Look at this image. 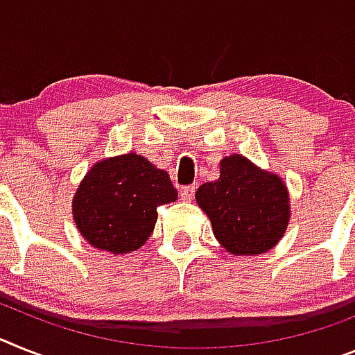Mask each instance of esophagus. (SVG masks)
I'll return each mask as SVG.
<instances>
[{
  "label": "esophagus",
  "instance_id": "esophagus-1",
  "mask_svg": "<svg viewBox=\"0 0 355 355\" xmlns=\"http://www.w3.org/2000/svg\"><path fill=\"white\" fill-rule=\"evenodd\" d=\"M195 186H184L180 187V196H182V200H191L193 196H195Z\"/></svg>",
  "mask_w": 355,
  "mask_h": 355
}]
</instances>
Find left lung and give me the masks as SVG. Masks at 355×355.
<instances>
[{
	"instance_id": "8db88e82",
	"label": "left lung",
	"mask_w": 355,
	"mask_h": 355,
	"mask_svg": "<svg viewBox=\"0 0 355 355\" xmlns=\"http://www.w3.org/2000/svg\"><path fill=\"white\" fill-rule=\"evenodd\" d=\"M196 202L209 216L216 240L233 254L269 251L287 229V187L242 155L220 162V178L202 184Z\"/></svg>"
}]
</instances>
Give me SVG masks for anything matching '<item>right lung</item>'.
Listing matches in <instances>:
<instances>
[{
	"label": "right lung",
	"instance_id": "right-lung-1",
	"mask_svg": "<svg viewBox=\"0 0 355 355\" xmlns=\"http://www.w3.org/2000/svg\"><path fill=\"white\" fill-rule=\"evenodd\" d=\"M177 195L164 169L141 155H121L88 171L73 198V220L90 245L122 254L150 238L157 207Z\"/></svg>",
	"mask_w": 355,
	"mask_h": 355
}]
</instances>
